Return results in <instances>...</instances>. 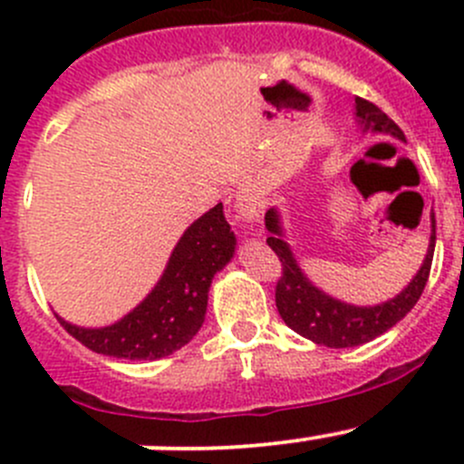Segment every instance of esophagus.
<instances>
[{"mask_svg":"<svg viewBox=\"0 0 464 464\" xmlns=\"http://www.w3.org/2000/svg\"><path fill=\"white\" fill-rule=\"evenodd\" d=\"M260 213H263V201H260L258 195L249 190H242L240 195L236 197V218L237 222L245 224H258L260 222Z\"/></svg>","mask_w":464,"mask_h":464,"instance_id":"1","label":"esophagus"}]
</instances>
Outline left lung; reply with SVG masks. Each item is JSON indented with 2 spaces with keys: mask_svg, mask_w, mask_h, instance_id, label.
I'll use <instances>...</instances> for the list:
<instances>
[{
  "mask_svg": "<svg viewBox=\"0 0 464 464\" xmlns=\"http://www.w3.org/2000/svg\"><path fill=\"white\" fill-rule=\"evenodd\" d=\"M356 122L362 133H374V136H390L406 142L401 129L392 120L374 106L367 99L356 97ZM265 227L269 237L267 245L278 256L283 265V274L276 283V308L283 322L299 335L308 337L314 344L331 346V349H346V346H358L365 342L376 340L385 331L401 322L424 292L429 281L430 263H433L435 251V215L430 213V240L426 258L412 281L403 287L392 299L376 305H353L346 301L335 299L319 290L313 281L304 274V269L296 263L290 245L285 242L281 213L276 208H269L265 213Z\"/></svg>",
  "mask_w": 464,
  "mask_h": 464,
  "instance_id": "left-lung-1",
  "label": "left lung"
}]
</instances>
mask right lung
Listing matches in <instances>:
<instances>
[{
  "label": "right lung",
  "mask_w": 464,
  "mask_h": 464,
  "mask_svg": "<svg viewBox=\"0 0 464 464\" xmlns=\"http://www.w3.org/2000/svg\"><path fill=\"white\" fill-rule=\"evenodd\" d=\"M236 254V233L218 204L183 231L154 290L111 326L85 328L58 317L72 337L94 353L127 361H159L199 333L208 290Z\"/></svg>",
  "instance_id": "obj_1"
}]
</instances>
